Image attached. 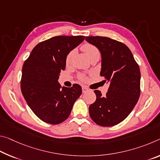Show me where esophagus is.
Listing matches in <instances>:
<instances>
[{"label":"esophagus","instance_id":"esophagus-1","mask_svg":"<svg viewBox=\"0 0 160 160\" xmlns=\"http://www.w3.org/2000/svg\"><path fill=\"white\" fill-rule=\"evenodd\" d=\"M82 92H83V93H85V92H88V91L89 90H88L87 88H85V87H82Z\"/></svg>","mask_w":160,"mask_h":160}]
</instances>
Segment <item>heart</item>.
<instances>
[{
    "mask_svg": "<svg viewBox=\"0 0 160 160\" xmlns=\"http://www.w3.org/2000/svg\"><path fill=\"white\" fill-rule=\"evenodd\" d=\"M81 50L85 53V55H87L88 58H89L90 60H92L93 58H95V57H100V51H99V50L95 46V45H93L90 43L83 44L82 46H81ZM75 54V50H74L68 53V55L66 57V60H65V62H66L67 65L70 64L71 61H72ZM80 78L81 80H83L85 78V77L82 75H80Z\"/></svg>",
    "mask_w": 160,
    "mask_h": 160,
    "instance_id": "heart-1",
    "label": "heart"
}]
</instances>
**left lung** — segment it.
<instances>
[{"mask_svg": "<svg viewBox=\"0 0 160 160\" xmlns=\"http://www.w3.org/2000/svg\"><path fill=\"white\" fill-rule=\"evenodd\" d=\"M101 54L100 75L110 84L106 95L95 90L96 100L89 107L92 120L98 125H118L135 108L140 95V70L128 46L107 37H86Z\"/></svg>", "mask_w": 160, "mask_h": 160, "instance_id": "left-lung-1", "label": "left lung"}]
</instances>
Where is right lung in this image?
Listing matches in <instances>:
<instances>
[{
	"mask_svg": "<svg viewBox=\"0 0 160 160\" xmlns=\"http://www.w3.org/2000/svg\"><path fill=\"white\" fill-rule=\"evenodd\" d=\"M85 36H56L40 42L30 52L22 69V95L32 112L45 122L58 125L69 117L72 106L82 93L74 84L62 88L58 82L66 57Z\"/></svg>",
	"mask_w": 160,
	"mask_h": 160,
	"instance_id": "add662e5",
	"label": "right lung"
}]
</instances>
